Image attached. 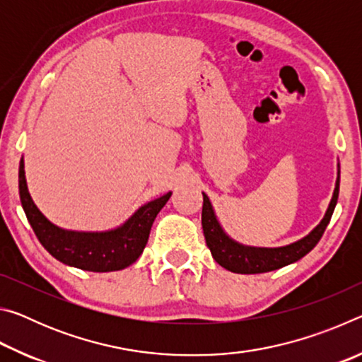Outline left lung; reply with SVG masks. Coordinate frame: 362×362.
<instances>
[{"label": "left lung", "mask_w": 362, "mask_h": 362, "mask_svg": "<svg viewBox=\"0 0 362 362\" xmlns=\"http://www.w3.org/2000/svg\"><path fill=\"white\" fill-rule=\"evenodd\" d=\"M339 187L340 169L339 173H337L332 199H330L327 211L324 214L321 222L317 223L308 235L303 236L302 240L281 247L246 246V244H241L233 240V238L226 235L222 225H220L216 216V211H214V207L211 204L209 196L203 193V216H201V223H203L206 244L211 250L214 260H216L220 267L228 269V272L241 274L273 272V269L283 268L300 260L316 246L317 241L321 240L322 233L326 230V226L330 222V217H332L334 214L337 199H339Z\"/></svg>", "instance_id": "obj_1"}]
</instances>
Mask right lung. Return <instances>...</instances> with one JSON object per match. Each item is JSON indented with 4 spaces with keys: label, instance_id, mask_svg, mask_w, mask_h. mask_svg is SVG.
Wrapping results in <instances>:
<instances>
[{
    "label": "right lung",
    "instance_id": "right-lung-1",
    "mask_svg": "<svg viewBox=\"0 0 362 362\" xmlns=\"http://www.w3.org/2000/svg\"><path fill=\"white\" fill-rule=\"evenodd\" d=\"M173 192L150 201L124 223L107 231H76L54 225L45 217L30 196L23 158L19 164V196L36 238L49 254L69 267L86 272H118L132 265L144 252L151 225Z\"/></svg>",
    "mask_w": 362,
    "mask_h": 362
}]
</instances>
